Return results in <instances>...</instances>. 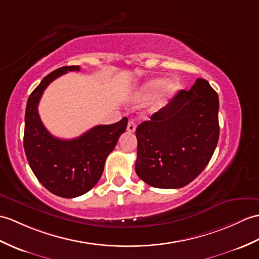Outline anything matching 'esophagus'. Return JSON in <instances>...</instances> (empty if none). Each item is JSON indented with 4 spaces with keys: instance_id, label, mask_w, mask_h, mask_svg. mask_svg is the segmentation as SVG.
<instances>
[{
    "instance_id": "34e87169",
    "label": "esophagus",
    "mask_w": 259,
    "mask_h": 259,
    "mask_svg": "<svg viewBox=\"0 0 259 259\" xmlns=\"http://www.w3.org/2000/svg\"><path fill=\"white\" fill-rule=\"evenodd\" d=\"M127 130L128 132H135L136 131V124L134 121H129L127 125Z\"/></svg>"
}]
</instances>
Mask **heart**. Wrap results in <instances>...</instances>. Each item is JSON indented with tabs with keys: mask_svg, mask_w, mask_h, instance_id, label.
Here are the masks:
<instances>
[{
	"mask_svg": "<svg viewBox=\"0 0 259 259\" xmlns=\"http://www.w3.org/2000/svg\"><path fill=\"white\" fill-rule=\"evenodd\" d=\"M165 80L162 79V78H158V79H152L148 81L147 83H144L143 87L141 88V94L143 96H150L153 95L158 92L159 89H161L162 87L164 86ZM180 89V85L177 80H172L169 81L165 85L164 88V97L166 99L172 98L174 95H177V93L179 92Z\"/></svg>",
	"mask_w": 259,
	"mask_h": 259,
	"instance_id": "heart-1",
	"label": "heart"
}]
</instances>
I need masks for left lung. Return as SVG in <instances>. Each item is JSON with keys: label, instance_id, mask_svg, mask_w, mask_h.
I'll list each match as a JSON object with an SVG mask.
<instances>
[{"label": "left lung", "instance_id": "obj_1", "mask_svg": "<svg viewBox=\"0 0 259 259\" xmlns=\"http://www.w3.org/2000/svg\"><path fill=\"white\" fill-rule=\"evenodd\" d=\"M219 96L207 80L197 78L180 90L164 108L138 125L136 172L159 189H180L211 160L220 137Z\"/></svg>", "mask_w": 259, "mask_h": 259}]
</instances>
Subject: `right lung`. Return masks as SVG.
<instances>
[{
  "label": "right lung",
  "mask_w": 259,
  "mask_h": 259,
  "mask_svg": "<svg viewBox=\"0 0 259 259\" xmlns=\"http://www.w3.org/2000/svg\"><path fill=\"white\" fill-rule=\"evenodd\" d=\"M79 66H65L48 74L29 95L25 111L24 150L35 177L53 194L73 198L87 193L97 184L105 161L127 128L128 119L100 124L70 140L58 139L44 127L38 102L44 90L57 77Z\"/></svg>",
  "instance_id": "right-lung-1"
}]
</instances>
